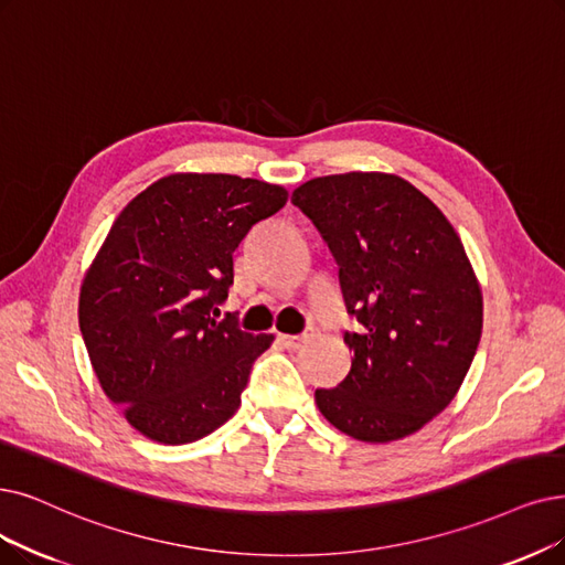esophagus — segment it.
I'll return each instance as SVG.
<instances>
[{
  "label": "esophagus",
  "mask_w": 565,
  "mask_h": 565,
  "mask_svg": "<svg viewBox=\"0 0 565 565\" xmlns=\"http://www.w3.org/2000/svg\"><path fill=\"white\" fill-rule=\"evenodd\" d=\"M312 338V329L310 331H303L301 335H280V343L287 348V350H299V348H303L308 341Z\"/></svg>",
  "instance_id": "esophagus-1"
}]
</instances>
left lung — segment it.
Here are the masks:
<instances>
[{"label": "left lung", "instance_id": "obj_1", "mask_svg": "<svg viewBox=\"0 0 565 565\" xmlns=\"http://www.w3.org/2000/svg\"><path fill=\"white\" fill-rule=\"evenodd\" d=\"M338 264L352 369L315 392L320 413L364 443L411 436L457 396L482 335V289L431 199L380 171L312 178L291 192Z\"/></svg>", "mask_w": 565, "mask_h": 565}]
</instances>
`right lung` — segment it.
<instances>
[{
	"instance_id": "1",
	"label": "right lung",
	"mask_w": 565,
	"mask_h": 565,
	"mask_svg": "<svg viewBox=\"0 0 565 565\" xmlns=\"http://www.w3.org/2000/svg\"><path fill=\"white\" fill-rule=\"evenodd\" d=\"M287 190L230 173H171L134 196L81 285L78 324L104 394L154 443L213 434L241 405L274 333L215 320L234 250Z\"/></svg>"
}]
</instances>
